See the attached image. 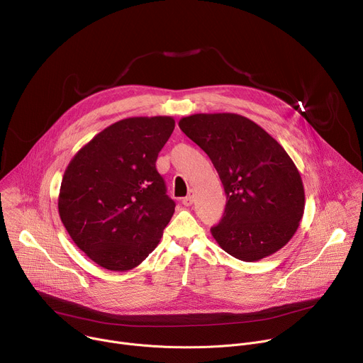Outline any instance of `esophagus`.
Masks as SVG:
<instances>
[{
    "mask_svg": "<svg viewBox=\"0 0 363 363\" xmlns=\"http://www.w3.org/2000/svg\"><path fill=\"white\" fill-rule=\"evenodd\" d=\"M192 203H194V192L189 191V194L185 196V199H182V204H184L185 207H189Z\"/></svg>",
    "mask_w": 363,
    "mask_h": 363,
    "instance_id": "esophagus-1",
    "label": "esophagus"
}]
</instances>
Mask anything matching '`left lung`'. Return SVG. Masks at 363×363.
Returning a JSON list of instances; mask_svg holds the SVG:
<instances>
[{"label":"left lung","instance_id":"1","mask_svg":"<svg viewBox=\"0 0 363 363\" xmlns=\"http://www.w3.org/2000/svg\"><path fill=\"white\" fill-rule=\"evenodd\" d=\"M179 128L211 159L227 196L211 227L220 247L256 262L284 247L304 214L301 175L285 149L255 121L235 113L192 114Z\"/></svg>","mask_w":363,"mask_h":363}]
</instances>
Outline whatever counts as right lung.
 <instances>
[{
	"label": "right lung",
	"instance_id": "1",
	"mask_svg": "<svg viewBox=\"0 0 363 363\" xmlns=\"http://www.w3.org/2000/svg\"><path fill=\"white\" fill-rule=\"evenodd\" d=\"M175 120L130 117L98 133L69 162L57 208L74 243L96 265L124 272L157 246L175 203L156 171Z\"/></svg>",
	"mask_w": 363,
	"mask_h": 363
}]
</instances>
